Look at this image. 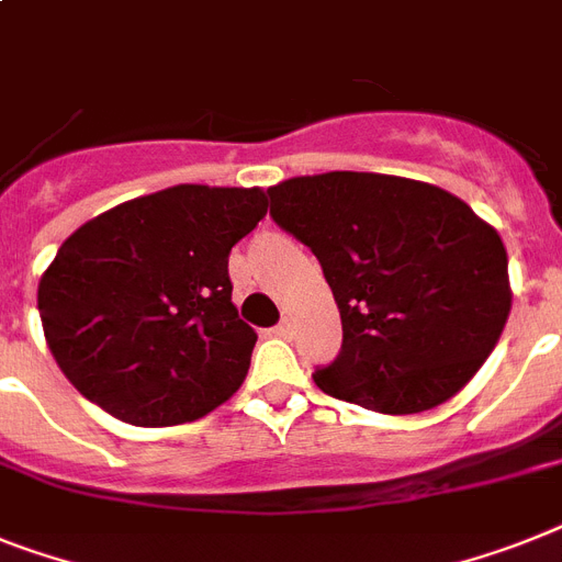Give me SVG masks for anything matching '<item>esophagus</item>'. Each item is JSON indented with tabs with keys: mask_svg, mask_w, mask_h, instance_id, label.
<instances>
[{
	"mask_svg": "<svg viewBox=\"0 0 562 562\" xmlns=\"http://www.w3.org/2000/svg\"><path fill=\"white\" fill-rule=\"evenodd\" d=\"M292 330H295V324H292L290 318H284V322H281V324H278V327H276V333H278V336H281V338H290Z\"/></svg>",
	"mask_w": 562,
	"mask_h": 562,
	"instance_id": "esophagus-1",
	"label": "esophagus"
}]
</instances>
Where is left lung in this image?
I'll use <instances>...</instances> for the list:
<instances>
[{
  "label": "left lung",
  "mask_w": 562,
  "mask_h": 562,
  "mask_svg": "<svg viewBox=\"0 0 562 562\" xmlns=\"http://www.w3.org/2000/svg\"><path fill=\"white\" fill-rule=\"evenodd\" d=\"M270 215L307 244L341 315L324 393L375 414H422L457 396L512 313L499 232L434 183L324 171L281 180Z\"/></svg>",
  "instance_id": "8db88e82"
}]
</instances>
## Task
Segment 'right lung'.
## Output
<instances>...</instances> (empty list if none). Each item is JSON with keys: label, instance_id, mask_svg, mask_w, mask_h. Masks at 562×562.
<instances>
[{"label": "right lung", "instance_id": "obj_1", "mask_svg": "<svg viewBox=\"0 0 562 562\" xmlns=\"http://www.w3.org/2000/svg\"><path fill=\"white\" fill-rule=\"evenodd\" d=\"M267 215L258 187L180 183L91 217L36 304L65 379L140 428L192 422L247 379L258 341L232 304L229 252Z\"/></svg>", "mask_w": 562, "mask_h": 562}]
</instances>
